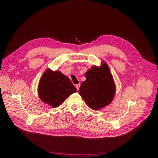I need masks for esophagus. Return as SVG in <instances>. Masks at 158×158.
Instances as JSON below:
<instances>
[{"label":"esophagus","mask_w":158,"mask_h":158,"mask_svg":"<svg viewBox=\"0 0 158 158\" xmlns=\"http://www.w3.org/2000/svg\"><path fill=\"white\" fill-rule=\"evenodd\" d=\"M80 86H81V85H80V84H78V85H75V88H76L77 90H79V89Z\"/></svg>","instance_id":"34e87169"}]
</instances>
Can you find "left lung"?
<instances>
[{
	"label": "left lung",
	"mask_w": 158,
	"mask_h": 158,
	"mask_svg": "<svg viewBox=\"0 0 158 158\" xmlns=\"http://www.w3.org/2000/svg\"><path fill=\"white\" fill-rule=\"evenodd\" d=\"M79 93L89 108L94 110L108 105L114 99L115 86L108 66L105 63L100 67L92 66L86 73Z\"/></svg>",
	"instance_id": "8db88e82"
}]
</instances>
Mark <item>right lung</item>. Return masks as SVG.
Returning a JSON list of instances; mask_svg holds the SVG:
<instances>
[{
    "label": "right lung",
    "mask_w": 158,
    "mask_h": 158,
    "mask_svg": "<svg viewBox=\"0 0 158 158\" xmlns=\"http://www.w3.org/2000/svg\"><path fill=\"white\" fill-rule=\"evenodd\" d=\"M77 92L71 81L60 71L46 70L38 86L40 99L53 108L61 105L68 96Z\"/></svg>",
    "instance_id": "1"
}]
</instances>
